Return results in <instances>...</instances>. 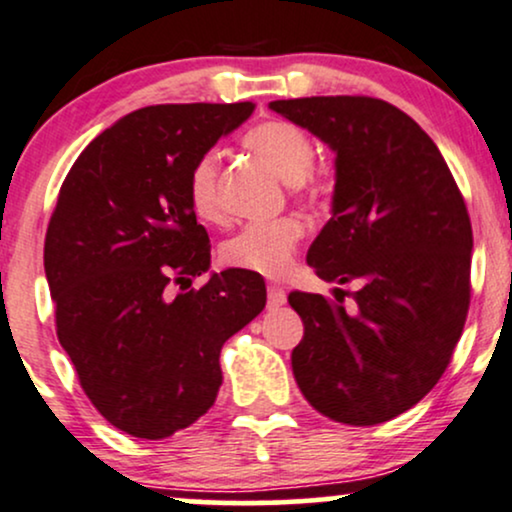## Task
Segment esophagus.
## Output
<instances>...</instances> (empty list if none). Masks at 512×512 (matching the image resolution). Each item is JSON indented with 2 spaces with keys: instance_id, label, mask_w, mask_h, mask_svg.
<instances>
[{
  "instance_id": "1",
  "label": "esophagus",
  "mask_w": 512,
  "mask_h": 512,
  "mask_svg": "<svg viewBox=\"0 0 512 512\" xmlns=\"http://www.w3.org/2000/svg\"><path fill=\"white\" fill-rule=\"evenodd\" d=\"M287 301V294L285 289L280 285H268V308H277L282 306Z\"/></svg>"
}]
</instances>
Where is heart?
I'll list each match as a JSON object with an SVG mask.
<instances>
[{
    "label": "heart",
    "instance_id": "heart-1",
    "mask_svg": "<svg viewBox=\"0 0 512 512\" xmlns=\"http://www.w3.org/2000/svg\"><path fill=\"white\" fill-rule=\"evenodd\" d=\"M244 147L263 156L282 180H287L289 194L301 204H315L323 197L325 185L313 168L315 147L308 132L299 125L263 121L244 135ZM220 163L216 151H204L194 159L187 173V199L192 211L208 223L225 218L218 187ZM304 237V225L292 216H282L246 225L242 232L220 246V261L227 268L249 270L266 277L285 275L292 266L296 244Z\"/></svg>",
    "mask_w": 512,
    "mask_h": 512
}]
</instances>
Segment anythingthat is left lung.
Here are the masks:
<instances>
[{
  "label": "left lung",
  "instance_id": "left-lung-1",
  "mask_svg": "<svg viewBox=\"0 0 512 512\" xmlns=\"http://www.w3.org/2000/svg\"><path fill=\"white\" fill-rule=\"evenodd\" d=\"M337 151L332 218L308 266L356 292H289L304 320L292 351L306 401L344 425L413 408L449 368L470 308L472 225L432 137L394 104L361 94L270 102ZM354 299L346 312L343 294Z\"/></svg>",
  "mask_w": 512,
  "mask_h": 512
}]
</instances>
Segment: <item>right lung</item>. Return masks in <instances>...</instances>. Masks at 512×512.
<instances>
[{"label":"right lung","mask_w":512,"mask_h":512,"mask_svg":"<svg viewBox=\"0 0 512 512\" xmlns=\"http://www.w3.org/2000/svg\"><path fill=\"white\" fill-rule=\"evenodd\" d=\"M251 111H132L87 144L56 197L44 237L56 337L92 406L130 437L159 441L197 422L223 382L220 349L266 306L263 277L249 270L189 289L211 266L189 166Z\"/></svg>","instance_id":"1"}]
</instances>
